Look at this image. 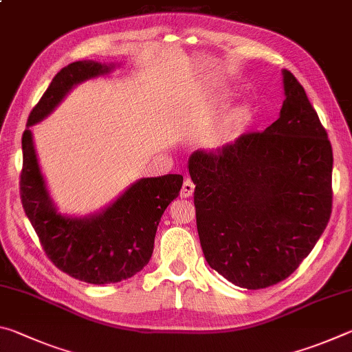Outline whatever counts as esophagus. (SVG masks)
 Here are the masks:
<instances>
[{"instance_id":"34e87169","label":"esophagus","mask_w":352,"mask_h":352,"mask_svg":"<svg viewBox=\"0 0 352 352\" xmlns=\"http://www.w3.org/2000/svg\"><path fill=\"white\" fill-rule=\"evenodd\" d=\"M194 189H195V184L192 183V180H190V178H184L183 186H182V190H180V195L183 199H188L194 194Z\"/></svg>"}]
</instances>
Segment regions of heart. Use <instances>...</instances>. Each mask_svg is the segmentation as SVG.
<instances>
[{
	"label": "heart",
	"mask_w": 352,
	"mask_h": 352,
	"mask_svg": "<svg viewBox=\"0 0 352 352\" xmlns=\"http://www.w3.org/2000/svg\"><path fill=\"white\" fill-rule=\"evenodd\" d=\"M228 98V94H223L222 100ZM253 110L248 104H241L230 110L225 116H222L219 121L210 127L206 132L201 135V146L210 148V151H216V148L226 144L233 136L239 132L242 127L252 121Z\"/></svg>",
	"instance_id": "obj_1"
}]
</instances>
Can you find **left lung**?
I'll return each mask as SVG.
<instances>
[{"label":"left lung","mask_w":352,"mask_h":352,"mask_svg":"<svg viewBox=\"0 0 352 352\" xmlns=\"http://www.w3.org/2000/svg\"><path fill=\"white\" fill-rule=\"evenodd\" d=\"M284 102L264 132L189 157L205 259L234 285L284 281L312 252L332 211V147L296 77L283 69Z\"/></svg>","instance_id":"8db88e82"}]
</instances>
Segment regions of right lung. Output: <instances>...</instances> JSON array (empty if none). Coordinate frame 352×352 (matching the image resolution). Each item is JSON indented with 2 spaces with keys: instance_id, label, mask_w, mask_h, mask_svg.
Returning a JSON list of instances; mask_svg holds the SVG:
<instances>
[{
  "instance_id": "add662e5",
  "label": "right lung",
  "mask_w": 352,
  "mask_h": 352,
  "mask_svg": "<svg viewBox=\"0 0 352 352\" xmlns=\"http://www.w3.org/2000/svg\"><path fill=\"white\" fill-rule=\"evenodd\" d=\"M115 65L79 60L62 68L28 118L21 138L20 195L41 247L57 269L90 284H110L132 278L153 253L155 234L166 208L178 197L183 177L140 178L102 211L85 217L57 210L41 174L31 126L54 111L76 85L109 74Z\"/></svg>"
}]
</instances>
